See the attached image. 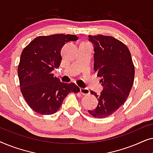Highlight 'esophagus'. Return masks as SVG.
<instances>
[{"label": "esophagus", "mask_w": 153, "mask_h": 153, "mask_svg": "<svg viewBox=\"0 0 153 153\" xmlns=\"http://www.w3.org/2000/svg\"><path fill=\"white\" fill-rule=\"evenodd\" d=\"M80 93L82 94L83 95H89L90 91L88 88H81Z\"/></svg>", "instance_id": "34e87169"}]
</instances>
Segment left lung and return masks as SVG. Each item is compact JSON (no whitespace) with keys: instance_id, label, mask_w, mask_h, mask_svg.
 I'll list each match as a JSON object with an SVG mask.
<instances>
[{"instance_id":"left-lung-1","label":"left lung","mask_w":153,"mask_h":153,"mask_svg":"<svg viewBox=\"0 0 153 153\" xmlns=\"http://www.w3.org/2000/svg\"><path fill=\"white\" fill-rule=\"evenodd\" d=\"M94 45V70L101 77L103 90L97 97L98 104L88 113L95 118L109 116L118 110L128 97L134 79L130 51L126 45L114 37L106 35H88Z\"/></svg>"}]
</instances>
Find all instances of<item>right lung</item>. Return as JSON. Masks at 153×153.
Returning <instances> with one entry per match:
<instances>
[{"label":"right lung","instance_id":"add662e5","mask_svg":"<svg viewBox=\"0 0 153 153\" xmlns=\"http://www.w3.org/2000/svg\"><path fill=\"white\" fill-rule=\"evenodd\" d=\"M77 39L78 37L74 35L39 36L22 51L17 70L20 89L34 111L53 114L59 109L69 93L80 91L74 83L60 82L52 74L60 65L62 47L68 42Z\"/></svg>","mask_w":153,"mask_h":153}]
</instances>
